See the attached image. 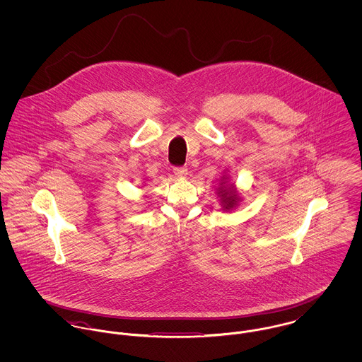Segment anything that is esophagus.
<instances>
[{"label":"esophagus","mask_w":362,"mask_h":362,"mask_svg":"<svg viewBox=\"0 0 362 362\" xmlns=\"http://www.w3.org/2000/svg\"><path fill=\"white\" fill-rule=\"evenodd\" d=\"M188 174V168L185 167H175L174 168V175L175 177H185Z\"/></svg>","instance_id":"esophagus-1"}]
</instances>
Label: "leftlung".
I'll use <instances>...</instances> for the list:
<instances>
[{
  "instance_id": "obj_1",
  "label": "left lung",
  "mask_w": 362,
  "mask_h": 362,
  "mask_svg": "<svg viewBox=\"0 0 362 362\" xmlns=\"http://www.w3.org/2000/svg\"><path fill=\"white\" fill-rule=\"evenodd\" d=\"M217 197L220 198L221 210H224V211H230V210L235 209L241 202V195L238 194L235 185L228 181V175L221 177L218 188H217Z\"/></svg>"
}]
</instances>
